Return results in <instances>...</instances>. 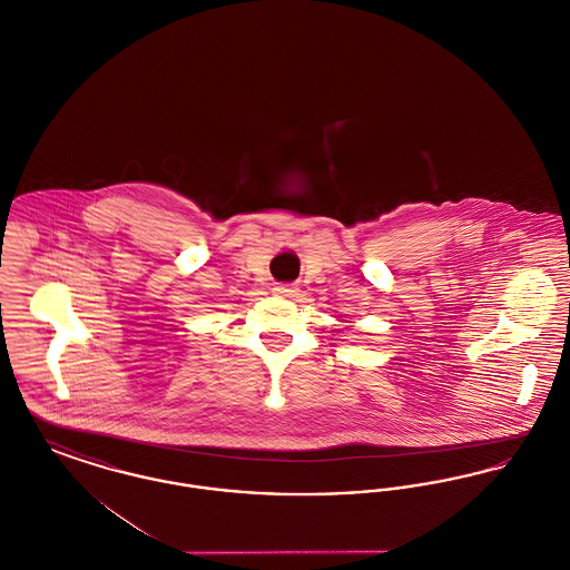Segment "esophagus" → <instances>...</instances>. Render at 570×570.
<instances>
[{
	"label": "esophagus",
	"mask_w": 570,
	"mask_h": 570,
	"mask_svg": "<svg viewBox=\"0 0 570 570\" xmlns=\"http://www.w3.org/2000/svg\"><path fill=\"white\" fill-rule=\"evenodd\" d=\"M273 293H275L277 297H293V295L297 293V286H293V284H279V286L273 288Z\"/></svg>",
	"instance_id": "34e87169"
}]
</instances>
